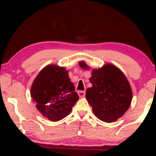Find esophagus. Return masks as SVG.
I'll use <instances>...</instances> for the list:
<instances>
[{
	"label": "esophagus",
	"instance_id": "obj_1",
	"mask_svg": "<svg viewBox=\"0 0 156 156\" xmlns=\"http://www.w3.org/2000/svg\"><path fill=\"white\" fill-rule=\"evenodd\" d=\"M78 94L80 98H84V96H85V91H79L78 92Z\"/></svg>",
	"mask_w": 156,
	"mask_h": 156
}]
</instances>
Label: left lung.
Masks as SVG:
<instances>
[{"mask_svg":"<svg viewBox=\"0 0 156 156\" xmlns=\"http://www.w3.org/2000/svg\"><path fill=\"white\" fill-rule=\"evenodd\" d=\"M78 64L83 69H90L84 60ZM89 81L92 87L87 89L86 99L94 115L105 122H115L122 117L130 107L133 96L130 84L122 71L107 63L93 69Z\"/></svg>","mask_w":156,"mask_h":156,"instance_id":"8db88e82","label":"left lung"}]
</instances>
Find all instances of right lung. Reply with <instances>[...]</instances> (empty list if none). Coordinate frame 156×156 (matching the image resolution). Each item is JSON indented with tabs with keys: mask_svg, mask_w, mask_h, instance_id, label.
Segmentation results:
<instances>
[{
	"mask_svg": "<svg viewBox=\"0 0 156 156\" xmlns=\"http://www.w3.org/2000/svg\"><path fill=\"white\" fill-rule=\"evenodd\" d=\"M68 73L64 67L48 65L31 84V100L41 114L52 122L67 116L79 99Z\"/></svg>",
	"mask_w": 156,
	"mask_h": 156,
	"instance_id": "1",
	"label": "right lung"
}]
</instances>
